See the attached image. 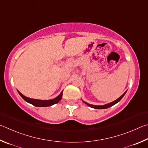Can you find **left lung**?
I'll list each match as a JSON object with an SVG mask.
<instances>
[{
  "mask_svg": "<svg viewBox=\"0 0 148 148\" xmlns=\"http://www.w3.org/2000/svg\"><path fill=\"white\" fill-rule=\"evenodd\" d=\"M126 92H127V91H126ZM126 92H125V93H124V94H123L122 95H121V96H120V97H119L118 99H117L115 100V101H114L113 102H111V103H108V104H106V105H101V106L93 105L88 104V103H86V102H84H84L85 103H86V104H87L88 106H89V107H92V108H95V109H105V108H109V107H112V106L114 105L115 104H116V103L120 101L121 99H122V97L124 96V95L125 94Z\"/></svg>",
  "mask_w": 148,
  "mask_h": 148,
  "instance_id": "left-lung-1",
  "label": "left lung"
}]
</instances>
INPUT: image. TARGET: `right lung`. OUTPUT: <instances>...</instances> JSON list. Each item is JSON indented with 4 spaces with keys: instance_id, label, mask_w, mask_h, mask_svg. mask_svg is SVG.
Instances as JSON below:
<instances>
[{
    "instance_id": "1",
    "label": "right lung",
    "mask_w": 148,
    "mask_h": 148,
    "mask_svg": "<svg viewBox=\"0 0 148 148\" xmlns=\"http://www.w3.org/2000/svg\"><path fill=\"white\" fill-rule=\"evenodd\" d=\"M19 92V95L22 97V98L24 100H25L26 101L30 103L33 105L36 106V107H49V106L53 105L56 103H58L61 100L62 97V93L63 92H62L60 93L58 97H56V98H54L53 99H51V100H38V99H31V98H28L25 97V95H23L21 93Z\"/></svg>"
}]
</instances>
